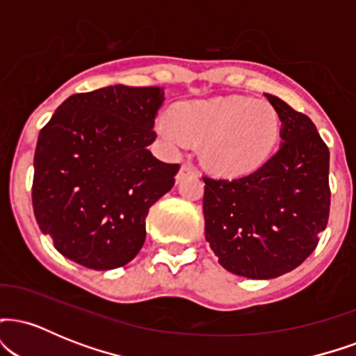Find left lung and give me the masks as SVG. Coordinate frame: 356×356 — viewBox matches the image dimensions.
<instances>
[{"label":"left lung","instance_id":"1","mask_svg":"<svg viewBox=\"0 0 356 356\" xmlns=\"http://www.w3.org/2000/svg\"><path fill=\"white\" fill-rule=\"evenodd\" d=\"M164 99V88L127 85L76 93L42 129L33 211L65 257L108 271L144 246L149 207L172 189L179 170L147 149Z\"/></svg>","mask_w":356,"mask_h":356}]
</instances>
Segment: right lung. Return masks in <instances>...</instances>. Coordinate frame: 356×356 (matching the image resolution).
<instances>
[{"label": "right lung", "mask_w": 356, "mask_h": 356, "mask_svg": "<svg viewBox=\"0 0 356 356\" xmlns=\"http://www.w3.org/2000/svg\"><path fill=\"white\" fill-rule=\"evenodd\" d=\"M224 108L216 164L204 179L206 239L232 275L273 280L314 251L330 212V152L308 117L264 93ZM278 120L280 144L268 151L260 137Z\"/></svg>", "instance_id": "1"}]
</instances>
